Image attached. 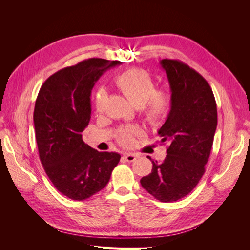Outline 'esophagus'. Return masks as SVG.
<instances>
[{"label": "esophagus", "mask_w": 250, "mask_h": 250, "mask_svg": "<svg viewBox=\"0 0 250 250\" xmlns=\"http://www.w3.org/2000/svg\"><path fill=\"white\" fill-rule=\"evenodd\" d=\"M124 159L127 162H134L137 159V156L132 153H127V154L124 155Z\"/></svg>", "instance_id": "34e87169"}]
</instances>
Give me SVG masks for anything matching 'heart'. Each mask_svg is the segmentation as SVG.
I'll return each instance as SVG.
<instances>
[{"label":"heart","mask_w":250,"mask_h":250,"mask_svg":"<svg viewBox=\"0 0 250 250\" xmlns=\"http://www.w3.org/2000/svg\"><path fill=\"white\" fill-rule=\"evenodd\" d=\"M115 84L123 94L135 106L141 107V112L151 125H158L168 117L172 109V95L164 89H155L151 75L142 69H127L118 75ZM106 90L99 88L94 98L95 110L101 113L106 103ZM139 133L136 126H123L117 132V140L125 146L130 145Z\"/></svg>","instance_id":"obj_1"}]
</instances>
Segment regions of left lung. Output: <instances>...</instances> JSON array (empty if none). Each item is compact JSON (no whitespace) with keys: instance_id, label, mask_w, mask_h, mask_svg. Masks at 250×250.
Instances as JSON below:
<instances>
[{"instance_id":"obj_1","label":"left lung","mask_w":250,"mask_h":250,"mask_svg":"<svg viewBox=\"0 0 250 250\" xmlns=\"http://www.w3.org/2000/svg\"><path fill=\"white\" fill-rule=\"evenodd\" d=\"M172 95V109L159 129L168 143L166 158L153 161L141 185L155 199L170 203L185 198L203 177L217 128V104L211 86L189 65L177 60L160 62Z\"/></svg>"}]
</instances>
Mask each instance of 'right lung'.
Returning a JSON list of instances; mask_svg holds the SVG:
<instances>
[{
	"mask_svg": "<svg viewBox=\"0 0 250 250\" xmlns=\"http://www.w3.org/2000/svg\"><path fill=\"white\" fill-rule=\"evenodd\" d=\"M120 61L92 58L48 77L35 101L33 122L39 159L55 188L74 201L106 187L121 155L98 152L84 143L91 118V90Z\"/></svg>",
	"mask_w": 250,
	"mask_h": 250,
	"instance_id": "right-lung-1",
	"label": "right lung"
}]
</instances>
